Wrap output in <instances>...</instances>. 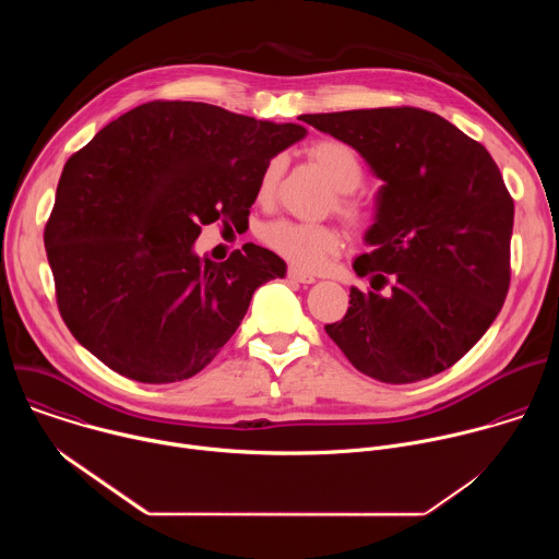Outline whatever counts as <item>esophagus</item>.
Here are the masks:
<instances>
[{"mask_svg": "<svg viewBox=\"0 0 559 559\" xmlns=\"http://www.w3.org/2000/svg\"><path fill=\"white\" fill-rule=\"evenodd\" d=\"M287 276H289L292 281H296V283H302V285L316 283V278H313L311 274H307V272H302V270H298V267H289V270H287Z\"/></svg>", "mask_w": 559, "mask_h": 559, "instance_id": "esophagus-1", "label": "esophagus"}]
</instances>
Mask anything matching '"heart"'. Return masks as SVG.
Returning a JSON list of instances; mask_svg holds the SVG:
<instances>
[{"mask_svg": "<svg viewBox=\"0 0 559 559\" xmlns=\"http://www.w3.org/2000/svg\"><path fill=\"white\" fill-rule=\"evenodd\" d=\"M309 162L323 173L328 183L334 188V207L352 225L365 227L369 214L352 199V192L360 188L365 179V166L358 152L338 139H318L307 147ZM283 173V158H272L259 181V199L267 201L274 194L278 177ZM263 243L292 265L316 272L325 267L328 259L338 254L343 248V236L334 225H311L298 221H272L261 231Z\"/></svg>", "mask_w": 559, "mask_h": 559, "instance_id": "b5f03b06", "label": "heart"}]
</instances>
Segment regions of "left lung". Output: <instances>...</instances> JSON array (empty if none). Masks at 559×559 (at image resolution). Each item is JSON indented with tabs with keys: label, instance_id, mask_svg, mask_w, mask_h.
I'll return each mask as SVG.
<instances>
[{
	"label": "left lung",
	"instance_id": "8db88e82",
	"mask_svg": "<svg viewBox=\"0 0 559 559\" xmlns=\"http://www.w3.org/2000/svg\"><path fill=\"white\" fill-rule=\"evenodd\" d=\"M300 119L349 143L382 181L365 234L371 252L354 261L373 292L352 287L345 318L325 332L380 382L449 369L491 328L511 283L513 199L491 154L409 106Z\"/></svg>",
	"mask_w": 559,
	"mask_h": 559
}]
</instances>
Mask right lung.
<instances>
[{"label": "right lung", "mask_w": 559, "mask_h": 559, "mask_svg": "<svg viewBox=\"0 0 559 559\" xmlns=\"http://www.w3.org/2000/svg\"><path fill=\"white\" fill-rule=\"evenodd\" d=\"M305 134L199 102H150L99 130L66 162L44 231L70 334L136 382L210 365L287 265L254 243L201 259V225L248 223L265 166Z\"/></svg>", "instance_id": "obj_1"}]
</instances>
